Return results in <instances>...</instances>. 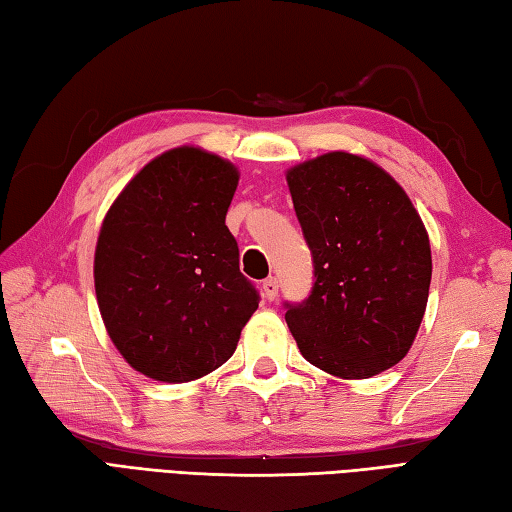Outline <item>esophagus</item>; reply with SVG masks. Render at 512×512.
<instances>
[{"instance_id": "34e87169", "label": "esophagus", "mask_w": 512, "mask_h": 512, "mask_svg": "<svg viewBox=\"0 0 512 512\" xmlns=\"http://www.w3.org/2000/svg\"><path fill=\"white\" fill-rule=\"evenodd\" d=\"M263 291H265V298L267 300H274L278 296V280L274 276L267 278L265 283H263Z\"/></svg>"}]
</instances>
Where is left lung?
<instances>
[{"label": "left lung", "instance_id": "left-lung-1", "mask_svg": "<svg viewBox=\"0 0 512 512\" xmlns=\"http://www.w3.org/2000/svg\"><path fill=\"white\" fill-rule=\"evenodd\" d=\"M314 258L311 294L285 320L302 358L344 380L395 367L415 340L431 287V245L391 174L349 152L287 172Z\"/></svg>", "mask_w": 512, "mask_h": 512}]
</instances>
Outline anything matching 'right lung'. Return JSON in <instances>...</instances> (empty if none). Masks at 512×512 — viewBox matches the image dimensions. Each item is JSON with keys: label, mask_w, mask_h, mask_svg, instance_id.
Returning a JSON list of instances; mask_svg holds the SVG:
<instances>
[{"label": "right lung", "mask_w": 512, "mask_h": 512, "mask_svg": "<svg viewBox=\"0 0 512 512\" xmlns=\"http://www.w3.org/2000/svg\"><path fill=\"white\" fill-rule=\"evenodd\" d=\"M238 170L192 145L152 159L112 203L95 249L103 325L125 362L159 382L221 367L258 309L225 225Z\"/></svg>", "instance_id": "1"}]
</instances>
